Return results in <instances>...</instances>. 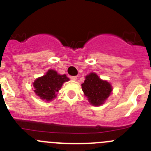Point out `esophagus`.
<instances>
[{"instance_id":"esophagus-1","label":"esophagus","mask_w":151,"mask_h":151,"mask_svg":"<svg viewBox=\"0 0 151 151\" xmlns=\"http://www.w3.org/2000/svg\"><path fill=\"white\" fill-rule=\"evenodd\" d=\"M70 78H71L72 80H74V81H76V80L77 79V76H70Z\"/></svg>"}]
</instances>
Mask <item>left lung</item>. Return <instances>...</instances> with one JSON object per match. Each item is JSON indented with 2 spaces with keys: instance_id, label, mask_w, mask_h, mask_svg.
<instances>
[{
  "instance_id": "1",
  "label": "left lung",
  "mask_w": 151,
  "mask_h": 151,
  "mask_svg": "<svg viewBox=\"0 0 151 151\" xmlns=\"http://www.w3.org/2000/svg\"><path fill=\"white\" fill-rule=\"evenodd\" d=\"M82 91L88 101L94 106H99L104 104L112 91L110 84L106 81L101 80L97 75L91 73L85 77L82 85Z\"/></svg>"
}]
</instances>
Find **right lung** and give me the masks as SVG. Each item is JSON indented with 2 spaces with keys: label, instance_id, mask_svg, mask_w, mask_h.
<instances>
[{
  "label": "right lung",
  "instance_id": "obj_1",
  "mask_svg": "<svg viewBox=\"0 0 151 151\" xmlns=\"http://www.w3.org/2000/svg\"><path fill=\"white\" fill-rule=\"evenodd\" d=\"M69 80L66 75H59L54 70L50 69L45 76L35 81L34 91L41 99L50 101L56 97V92L60 89L63 82Z\"/></svg>",
  "mask_w": 151,
  "mask_h": 151
}]
</instances>
